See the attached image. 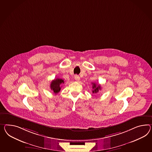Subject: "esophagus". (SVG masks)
Wrapping results in <instances>:
<instances>
[{
	"label": "esophagus",
	"instance_id": "esophagus-1",
	"mask_svg": "<svg viewBox=\"0 0 152 152\" xmlns=\"http://www.w3.org/2000/svg\"><path fill=\"white\" fill-rule=\"evenodd\" d=\"M74 79H75V80L77 82H79V81L80 80V77H79V76L78 75H75L74 76Z\"/></svg>",
	"mask_w": 152,
	"mask_h": 152
}]
</instances>
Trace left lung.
<instances>
[{
	"mask_svg": "<svg viewBox=\"0 0 152 152\" xmlns=\"http://www.w3.org/2000/svg\"><path fill=\"white\" fill-rule=\"evenodd\" d=\"M93 93L94 94H96L99 92V90H101V86L100 85H97L96 83H93Z\"/></svg>",
	"mask_w": 152,
	"mask_h": 152,
	"instance_id": "obj_1",
	"label": "left lung"
}]
</instances>
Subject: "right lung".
Segmentation results:
<instances>
[{
  "instance_id": "1",
  "label": "right lung",
  "mask_w": 152,
  "mask_h": 152,
  "mask_svg": "<svg viewBox=\"0 0 152 152\" xmlns=\"http://www.w3.org/2000/svg\"><path fill=\"white\" fill-rule=\"evenodd\" d=\"M62 83H64V80L62 79L57 78L56 79H54L51 83V89L53 90L54 93L56 94L58 93L61 89V84H62Z\"/></svg>"
}]
</instances>
